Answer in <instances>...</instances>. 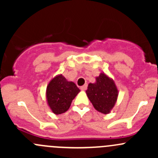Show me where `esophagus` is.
Returning <instances> with one entry per match:
<instances>
[{"mask_svg":"<svg viewBox=\"0 0 158 158\" xmlns=\"http://www.w3.org/2000/svg\"><path fill=\"white\" fill-rule=\"evenodd\" d=\"M86 89H87V84H85V85H82V86L80 87V89H81V90H82V91L86 90Z\"/></svg>","mask_w":158,"mask_h":158,"instance_id":"esophagus-1","label":"esophagus"}]
</instances>
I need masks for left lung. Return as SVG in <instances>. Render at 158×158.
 Instances as JSON below:
<instances>
[{
  "instance_id": "1",
  "label": "left lung",
  "mask_w": 158,
  "mask_h": 158,
  "mask_svg": "<svg viewBox=\"0 0 158 158\" xmlns=\"http://www.w3.org/2000/svg\"><path fill=\"white\" fill-rule=\"evenodd\" d=\"M85 92L95 109L106 114L111 112L118 96L114 80L104 73L95 78V83L89 84Z\"/></svg>"
}]
</instances>
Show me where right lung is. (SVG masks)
Masks as SVG:
<instances>
[{"mask_svg": "<svg viewBox=\"0 0 158 158\" xmlns=\"http://www.w3.org/2000/svg\"><path fill=\"white\" fill-rule=\"evenodd\" d=\"M79 92L80 89L74 82L68 81L62 74L57 75L49 81L46 91L49 109L55 114L66 112Z\"/></svg>", "mask_w": 158, "mask_h": 158, "instance_id": "right-lung-1", "label": "right lung"}]
</instances>
